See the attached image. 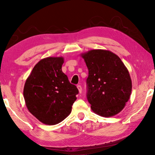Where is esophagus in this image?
<instances>
[{
    "instance_id": "esophagus-1",
    "label": "esophagus",
    "mask_w": 155,
    "mask_h": 155,
    "mask_svg": "<svg viewBox=\"0 0 155 155\" xmlns=\"http://www.w3.org/2000/svg\"><path fill=\"white\" fill-rule=\"evenodd\" d=\"M77 88H78V91H79V93H80V94H81V92H82V87H81V86L80 85H77Z\"/></svg>"
}]
</instances>
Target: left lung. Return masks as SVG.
<instances>
[{
    "label": "left lung",
    "mask_w": 155,
    "mask_h": 155,
    "mask_svg": "<svg viewBox=\"0 0 155 155\" xmlns=\"http://www.w3.org/2000/svg\"><path fill=\"white\" fill-rule=\"evenodd\" d=\"M81 56L89 70L87 98L91 110L106 117L119 114L132 90L127 67L118 56L107 50H91Z\"/></svg>",
    "instance_id": "obj_1"
}]
</instances>
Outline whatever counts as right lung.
I'll use <instances>...</instances> for the list:
<instances>
[{
  "mask_svg": "<svg viewBox=\"0 0 155 155\" xmlns=\"http://www.w3.org/2000/svg\"><path fill=\"white\" fill-rule=\"evenodd\" d=\"M63 57L41 59L26 80L23 95L29 112L48 125L62 122L70 115L78 90L62 72Z\"/></svg>",
  "mask_w": 155,
  "mask_h": 155,
  "instance_id": "add662e5",
  "label": "right lung"
}]
</instances>
